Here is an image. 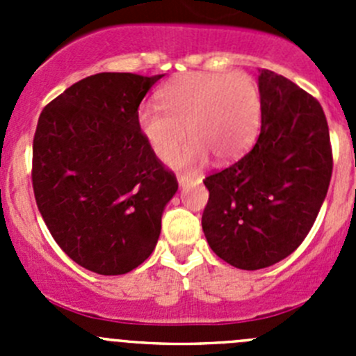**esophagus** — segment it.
I'll use <instances>...</instances> for the list:
<instances>
[{
    "mask_svg": "<svg viewBox=\"0 0 356 356\" xmlns=\"http://www.w3.org/2000/svg\"><path fill=\"white\" fill-rule=\"evenodd\" d=\"M177 181H179V186H181V188H186V186H189L195 182L191 177H188V175H182V174L177 175Z\"/></svg>",
    "mask_w": 356,
    "mask_h": 356,
    "instance_id": "obj_1",
    "label": "esophagus"
}]
</instances>
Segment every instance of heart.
I'll return each mask as SVG.
<instances>
[{
  "label": "heart",
  "instance_id": "1",
  "mask_svg": "<svg viewBox=\"0 0 356 356\" xmlns=\"http://www.w3.org/2000/svg\"><path fill=\"white\" fill-rule=\"evenodd\" d=\"M160 108L143 105L138 125L153 153L172 163L186 141L191 143L177 165L191 167L208 153L217 160H232L246 152L260 125L261 98L250 75L188 74L158 92Z\"/></svg>",
  "mask_w": 356,
  "mask_h": 356
}]
</instances>
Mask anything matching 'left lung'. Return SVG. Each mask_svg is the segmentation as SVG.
Returning <instances> with one entry per match:
<instances>
[{
	"label": "left lung",
	"mask_w": 356,
	"mask_h": 356,
	"mask_svg": "<svg viewBox=\"0 0 356 356\" xmlns=\"http://www.w3.org/2000/svg\"><path fill=\"white\" fill-rule=\"evenodd\" d=\"M261 129L245 156L204 179L201 225L213 253L243 270L289 257L310 232L332 175L321 103L294 82L260 70Z\"/></svg>",
	"instance_id": "left-lung-1"
}]
</instances>
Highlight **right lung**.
I'll return each instance as SVG.
<instances>
[{
    "instance_id": "1",
    "label": "right lung",
    "mask_w": 356,
    "mask_h": 356,
    "mask_svg": "<svg viewBox=\"0 0 356 356\" xmlns=\"http://www.w3.org/2000/svg\"><path fill=\"white\" fill-rule=\"evenodd\" d=\"M161 77L91 75L39 117L35 203L58 246L96 274H127L153 253L165 204L179 188L138 125L139 105Z\"/></svg>"
}]
</instances>
